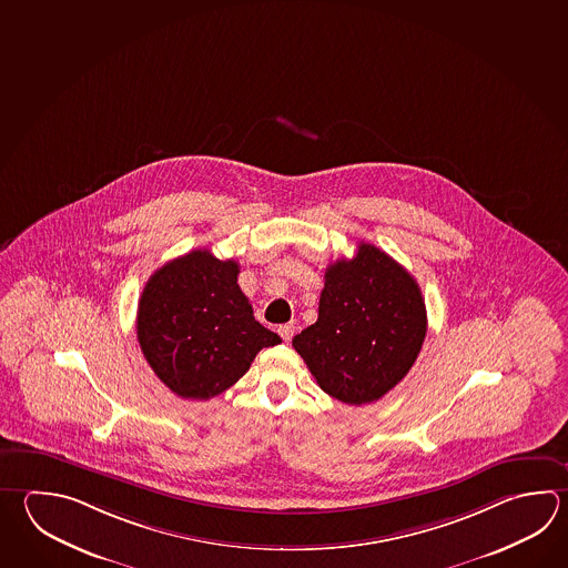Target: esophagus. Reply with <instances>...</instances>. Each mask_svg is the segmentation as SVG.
<instances>
[{
  "mask_svg": "<svg viewBox=\"0 0 568 568\" xmlns=\"http://www.w3.org/2000/svg\"><path fill=\"white\" fill-rule=\"evenodd\" d=\"M295 323H285V325H278V335L283 337V342H291L293 333H295Z\"/></svg>",
  "mask_w": 568,
  "mask_h": 568,
  "instance_id": "obj_1",
  "label": "esophagus"
}]
</instances>
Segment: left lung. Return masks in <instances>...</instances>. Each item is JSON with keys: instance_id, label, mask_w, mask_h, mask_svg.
Listing matches in <instances>:
<instances>
[{"instance_id": "left-lung-1", "label": "left lung", "mask_w": 568, "mask_h": 568, "mask_svg": "<svg viewBox=\"0 0 568 568\" xmlns=\"http://www.w3.org/2000/svg\"><path fill=\"white\" fill-rule=\"evenodd\" d=\"M428 329L426 303L416 278L369 243L354 258L325 271L320 317L293 337L325 394L364 406L396 387Z\"/></svg>"}]
</instances>
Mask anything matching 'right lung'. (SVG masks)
Returning a JSON list of instances; mask_svg holds the SVG:
<instances>
[{
  "instance_id": "add662e5",
  "label": "right lung",
  "mask_w": 568,
  "mask_h": 568,
  "mask_svg": "<svg viewBox=\"0 0 568 568\" xmlns=\"http://www.w3.org/2000/svg\"><path fill=\"white\" fill-rule=\"evenodd\" d=\"M239 263L196 248L150 275L140 295V349L164 386L184 399L219 396L281 343L253 315L236 283Z\"/></svg>"
}]
</instances>
